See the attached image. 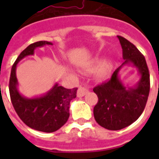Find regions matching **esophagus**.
Wrapping results in <instances>:
<instances>
[{"instance_id":"1","label":"esophagus","mask_w":159,"mask_h":159,"mask_svg":"<svg viewBox=\"0 0 159 159\" xmlns=\"http://www.w3.org/2000/svg\"><path fill=\"white\" fill-rule=\"evenodd\" d=\"M87 92H88V89H87L86 88L80 86L79 88H78V90H77L76 95H77V97H83L86 94Z\"/></svg>"}]
</instances>
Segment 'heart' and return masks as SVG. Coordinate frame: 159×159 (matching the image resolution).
<instances>
[{
  "instance_id": "b5f03b06",
  "label": "heart",
  "mask_w": 159,
  "mask_h": 159,
  "mask_svg": "<svg viewBox=\"0 0 159 159\" xmlns=\"http://www.w3.org/2000/svg\"><path fill=\"white\" fill-rule=\"evenodd\" d=\"M111 70V66L110 64L108 62H105L103 63L101 66L100 67L99 69V71H98V74L100 77H106V76L109 74Z\"/></svg>"
}]
</instances>
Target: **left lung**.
<instances>
[{"label": "left lung", "mask_w": 159, "mask_h": 159, "mask_svg": "<svg viewBox=\"0 0 159 159\" xmlns=\"http://www.w3.org/2000/svg\"><path fill=\"white\" fill-rule=\"evenodd\" d=\"M123 49V65L132 63L138 69L141 79L134 88L123 86L118 72L112 74L108 82L93 88L98 102L93 107L94 119L109 130H119L135 122L143 112L150 92V74L143 54L133 43L117 36Z\"/></svg>", "instance_id": "1"}]
</instances>
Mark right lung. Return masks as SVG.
I'll list each match as a JSON object with an SVG mask.
<instances>
[{"mask_svg":"<svg viewBox=\"0 0 159 159\" xmlns=\"http://www.w3.org/2000/svg\"><path fill=\"white\" fill-rule=\"evenodd\" d=\"M44 45H52V43L46 41L34 42L19 54L11 70L9 93L14 110L27 126L38 131L52 133L67 122L70 117V102L76 97L77 89H68L56 83L46 94L32 99L22 96L17 89V64L25 56L34 54L36 48Z\"/></svg>","mask_w":159,"mask_h":159,"instance_id":"add662e5","label":"right lung"}]
</instances>
